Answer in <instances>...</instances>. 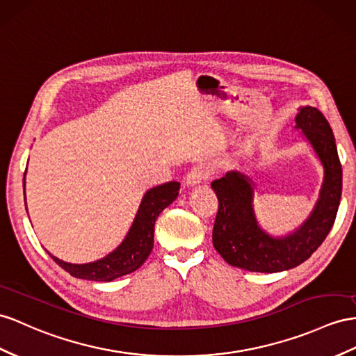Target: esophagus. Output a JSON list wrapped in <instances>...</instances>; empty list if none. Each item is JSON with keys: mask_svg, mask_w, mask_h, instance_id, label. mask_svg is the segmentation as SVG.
<instances>
[{"mask_svg": "<svg viewBox=\"0 0 356 356\" xmlns=\"http://www.w3.org/2000/svg\"><path fill=\"white\" fill-rule=\"evenodd\" d=\"M207 179H209L207 168H204L202 165H197V167H193L188 171L185 181H186L188 186H194V185H198L200 181L207 180Z\"/></svg>", "mask_w": 356, "mask_h": 356, "instance_id": "34e87169", "label": "esophagus"}]
</instances>
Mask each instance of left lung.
Wrapping results in <instances>:
<instances>
[{
	"label": "left lung",
	"mask_w": 356,
	"mask_h": 356,
	"mask_svg": "<svg viewBox=\"0 0 356 356\" xmlns=\"http://www.w3.org/2000/svg\"><path fill=\"white\" fill-rule=\"evenodd\" d=\"M296 127L321 158L325 181L312 216L298 232L273 239L259 229L252 212V188L239 172L213 180L218 197L212 241L220 256L234 268L251 272H281L296 268L321 247L331 232L341 198L343 171L335 138L323 114L313 106L300 108Z\"/></svg>",
	"instance_id": "left-lung-1"
}]
</instances>
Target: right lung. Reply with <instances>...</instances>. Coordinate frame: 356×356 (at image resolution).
<instances>
[{"label":"right lung","mask_w":356,"mask_h":356,"mask_svg":"<svg viewBox=\"0 0 356 356\" xmlns=\"http://www.w3.org/2000/svg\"><path fill=\"white\" fill-rule=\"evenodd\" d=\"M179 191L180 185L177 181H167V184L150 189L143 198L138 213H136L132 229L127 233L126 239L120 247L105 259L95 263H87V265H72V263H66L51 256L52 260L60 268L69 272L72 277L91 281H113L136 270L150 256L153 250L154 222H156L163 209L175 202L179 195Z\"/></svg>","instance_id":"add662e5"}]
</instances>
